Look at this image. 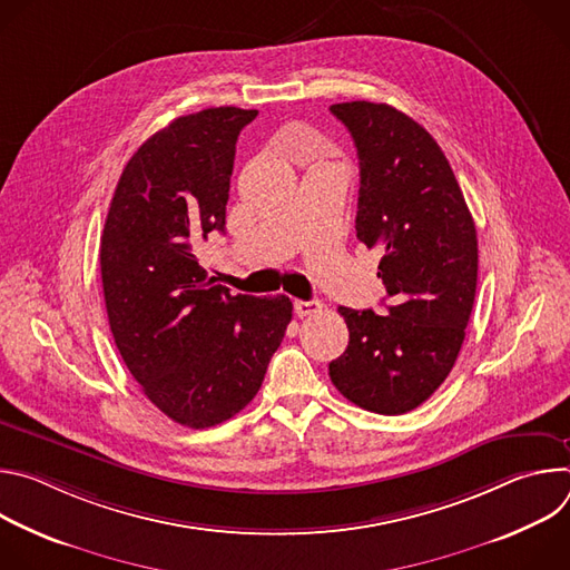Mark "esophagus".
<instances>
[{"mask_svg": "<svg viewBox=\"0 0 570 570\" xmlns=\"http://www.w3.org/2000/svg\"><path fill=\"white\" fill-rule=\"evenodd\" d=\"M293 308H295V313H297L299 317H306V315L320 313V311H322V304H320L317 299H308V302L295 299V302H293Z\"/></svg>", "mask_w": 570, "mask_h": 570, "instance_id": "obj_1", "label": "esophagus"}]
</instances>
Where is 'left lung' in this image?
<instances>
[{"label":"left lung","mask_w":570,"mask_h":570,"mask_svg":"<svg viewBox=\"0 0 570 570\" xmlns=\"http://www.w3.org/2000/svg\"><path fill=\"white\" fill-rule=\"evenodd\" d=\"M330 110L358 153L356 236L381 248L376 275L390 297L385 315L338 306L350 345L330 376L361 409L403 415L444 383L460 354L475 299V225L449 159L415 119L370 101Z\"/></svg>","instance_id":"left-lung-1"}]
</instances>
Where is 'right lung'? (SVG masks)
Returning a JSON list of instances; mask_svg holds the SVG:
<instances>
[{
	"label": "right lung",
	"instance_id": "obj_1",
	"mask_svg": "<svg viewBox=\"0 0 570 570\" xmlns=\"http://www.w3.org/2000/svg\"><path fill=\"white\" fill-rule=\"evenodd\" d=\"M255 117L207 108L148 137L128 159L101 234L115 345L144 394L189 429L246 409L293 317L286 295H232L194 250L225 232L236 139Z\"/></svg>",
	"mask_w": 570,
	"mask_h": 570
}]
</instances>
